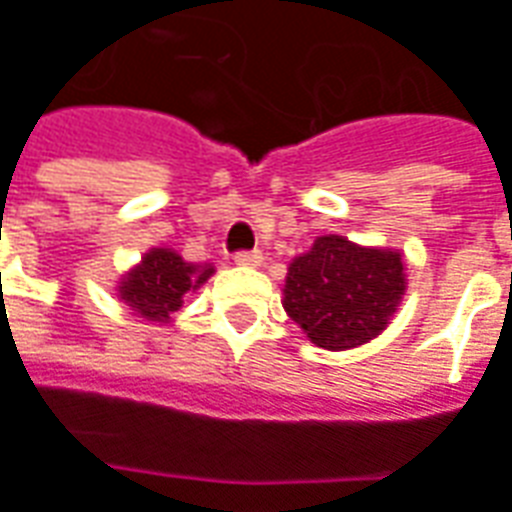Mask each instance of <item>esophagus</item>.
Masks as SVG:
<instances>
[{
	"mask_svg": "<svg viewBox=\"0 0 512 512\" xmlns=\"http://www.w3.org/2000/svg\"><path fill=\"white\" fill-rule=\"evenodd\" d=\"M233 260L238 263V266L255 268L263 263V252H260V249H244V252H235Z\"/></svg>",
	"mask_w": 512,
	"mask_h": 512,
	"instance_id": "obj_1",
	"label": "esophagus"
}]
</instances>
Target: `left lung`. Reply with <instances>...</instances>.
<instances>
[{"mask_svg":"<svg viewBox=\"0 0 512 512\" xmlns=\"http://www.w3.org/2000/svg\"><path fill=\"white\" fill-rule=\"evenodd\" d=\"M406 293L403 257L321 235L285 279V310L312 343L345 351L384 332Z\"/></svg>","mask_w":512,"mask_h":512,"instance_id":"obj_1","label":"left lung"}]
</instances>
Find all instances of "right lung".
Wrapping results in <instances>:
<instances>
[{
  "label": "right lung",
  "instance_id": "obj_1",
  "mask_svg": "<svg viewBox=\"0 0 512 512\" xmlns=\"http://www.w3.org/2000/svg\"><path fill=\"white\" fill-rule=\"evenodd\" d=\"M211 266H194L169 249H150L142 263L120 282V299L139 318L167 323L183 307V296L211 277Z\"/></svg>",
  "mask_w": 512,
  "mask_h": 512
}]
</instances>
